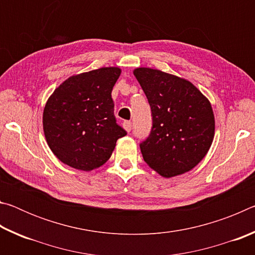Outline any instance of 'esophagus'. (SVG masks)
I'll return each instance as SVG.
<instances>
[{
  "mask_svg": "<svg viewBox=\"0 0 255 255\" xmlns=\"http://www.w3.org/2000/svg\"><path fill=\"white\" fill-rule=\"evenodd\" d=\"M123 125H124V128L126 129L128 132H130V130H131V122H128V120H126V122H124Z\"/></svg>",
  "mask_w": 255,
  "mask_h": 255,
  "instance_id": "1",
  "label": "esophagus"
}]
</instances>
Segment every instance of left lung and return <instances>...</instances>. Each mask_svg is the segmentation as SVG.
<instances>
[{
    "mask_svg": "<svg viewBox=\"0 0 255 255\" xmlns=\"http://www.w3.org/2000/svg\"><path fill=\"white\" fill-rule=\"evenodd\" d=\"M133 75L152 111V129L139 144L144 161L164 178L192 170L214 139L208 99L189 81L162 71L139 67Z\"/></svg>",
    "mask_w": 255,
    "mask_h": 255,
    "instance_id": "left-lung-1",
    "label": "left lung"
}]
</instances>
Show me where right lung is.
<instances>
[{
	"label": "right lung",
	"mask_w": 255,
	"mask_h": 255,
	"mask_svg": "<svg viewBox=\"0 0 255 255\" xmlns=\"http://www.w3.org/2000/svg\"><path fill=\"white\" fill-rule=\"evenodd\" d=\"M118 67L71 76L47 101L42 124L47 143L59 161L74 169L91 171L110 158L119 138L127 131L117 124L114 85Z\"/></svg>",
	"instance_id": "obj_1"
}]
</instances>
